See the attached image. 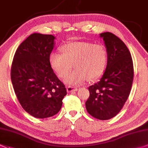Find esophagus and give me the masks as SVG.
Here are the masks:
<instances>
[{
	"mask_svg": "<svg viewBox=\"0 0 148 148\" xmlns=\"http://www.w3.org/2000/svg\"><path fill=\"white\" fill-rule=\"evenodd\" d=\"M78 90L77 87H74V86H68L66 87V91L67 92H73V91H77Z\"/></svg>",
	"mask_w": 148,
	"mask_h": 148,
	"instance_id": "esophagus-1",
	"label": "esophagus"
}]
</instances>
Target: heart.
I'll use <instances>...</instances> for the list:
<instances>
[{
    "instance_id": "b5f03b06",
    "label": "heart",
    "mask_w": 148,
    "mask_h": 148,
    "mask_svg": "<svg viewBox=\"0 0 148 148\" xmlns=\"http://www.w3.org/2000/svg\"><path fill=\"white\" fill-rule=\"evenodd\" d=\"M60 50L62 54L53 52L49 54V64L60 78H64L74 65L75 69L64 79L67 84H82L87 79L99 78L106 66L108 54L102 45L72 42L64 45Z\"/></svg>"
}]
</instances>
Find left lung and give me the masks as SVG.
Segmentation results:
<instances>
[{"instance_id": "1", "label": "left lung", "mask_w": 148, "mask_h": 148, "mask_svg": "<svg viewBox=\"0 0 148 148\" xmlns=\"http://www.w3.org/2000/svg\"><path fill=\"white\" fill-rule=\"evenodd\" d=\"M108 54L107 66L100 81L88 87L90 96L86 108L91 116L108 120L122 109L133 81L131 54L123 42L111 32L100 34Z\"/></svg>"}]
</instances>
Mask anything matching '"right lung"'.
Returning <instances> with one entry per match:
<instances>
[{
  "label": "right lung",
  "mask_w": 148,
  "mask_h": 148,
  "mask_svg": "<svg viewBox=\"0 0 148 148\" xmlns=\"http://www.w3.org/2000/svg\"><path fill=\"white\" fill-rule=\"evenodd\" d=\"M55 37L33 33L15 52L11 66V81L20 103L37 119L57 114L66 95L64 85L49 64V57Z\"/></svg>",
  "instance_id": "add662e5"
}]
</instances>
